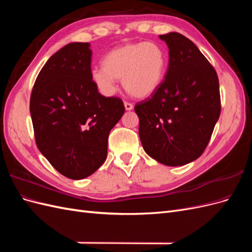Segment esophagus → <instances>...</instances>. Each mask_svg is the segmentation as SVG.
<instances>
[{
    "label": "esophagus",
    "instance_id": "esophagus-1",
    "mask_svg": "<svg viewBox=\"0 0 252 252\" xmlns=\"http://www.w3.org/2000/svg\"><path fill=\"white\" fill-rule=\"evenodd\" d=\"M124 105H125V109H126V110H132V109H133V105H132L131 103L125 102Z\"/></svg>",
    "mask_w": 252,
    "mask_h": 252
}]
</instances>
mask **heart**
I'll return each instance as SVG.
<instances>
[{
  "label": "heart",
  "mask_w": 252,
  "mask_h": 252,
  "mask_svg": "<svg viewBox=\"0 0 252 252\" xmlns=\"http://www.w3.org/2000/svg\"><path fill=\"white\" fill-rule=\"evenodd\" d=\"M167 65L164 49L157 43L139 42L114 48L106 55L102 66L91 71V80L105 94L117 90V80H123L127 93L146 97L161 86Z\"/></svg>",
  "instance_id": "heart-1"
}]
</instances>
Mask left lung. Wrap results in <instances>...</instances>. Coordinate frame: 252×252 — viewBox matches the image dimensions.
Returning a JSON list of instances; mask_svg holds the SVG:
<instances>
[{
  "label": "left lung",
  "mask_w": 252,
  "mask_h": 252,
  "mask_svg": "<svg viewBox=\"0 0 252 252\" xmlns=\"http://www.w3.org/2000/svg\"><path fill=\"white\" fill-rule=\"evenodd\" d=\"M169 48L165 80L135 105L146 154L167 166L194 161L207 147L220 118L218 74L195 45L181 33L161 34Z\"/></svg>",
  "instance_id": "left-lung-1"
}]
</instances>
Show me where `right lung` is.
Listing matches in <instances>:
<instances>
[{
  "mask_svg": "<svg viewBox=\"0 0 252 252\" xmlns=\"http://www.w3.org/2000/svg\"><path fill=\"white\" fill-rule=\"evenodd\" d=\"M89 43H69L51 56L30 96L36 146L61 174L82 180L107 158L108 135L125 107L91 80Z\"/></svg>",
  "mask_w": 252,
  "mask_h": 252,
  "instance_id": "1",
  "label": "right lung"
}]
</instances>
